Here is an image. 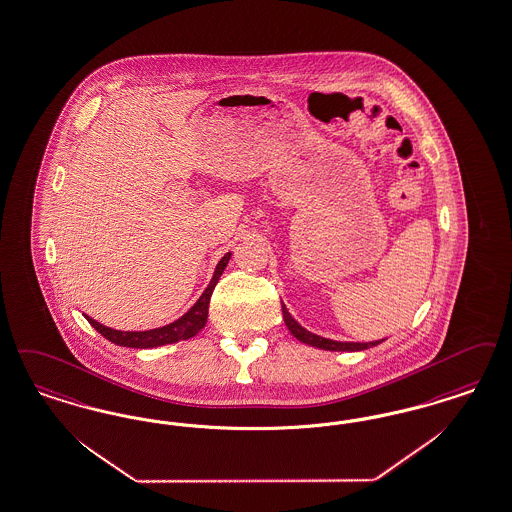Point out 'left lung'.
Here are the masks:
<instances>
[{
    "instance_id": "1",
    "label": "left lung",
    "mask_w": 512,
    "mask_h": 512,
    "mask_svg": "<svg viewBox=\"0 0 512 512\" xmlns=\"http://www.w3.org/2000/svg\"><path fill=\"white\" fill-rule=\"evenodd\" d=\"M282 312H284V322H286L287 329L291 331V335L301 341V343H307L310 347L324 348V350H341V352H354V350H366V348L377 347L379 343H383L385 339H379V341H369V343H348V341H333V339H326V337H320L312 331L303 328L289 312H287L286 305L282 303Z\"/></svg>"
}]
</instances>
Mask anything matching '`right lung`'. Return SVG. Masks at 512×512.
<instances>
[{"label":"right lung","mask_w":512,"mask_h":512,"mask_svg":"<svg viewBox=\"0 0 512 512\" xmlns=\"http://www.w3.org/2000/svg\"><path fill=\"white\" fill-rule=\"evenodd\" d=\"M230 255L232 253H226L225 257L219 261L209 286L205 287L202 297L194 303V307L190 308L186 314H183L179 320H175V322H171L167 326L146 329V331H120V329L106 328L103 324H99L97 320H93L91 316H85V318L110 343L120 345V347L154 348L190 339V337H194L196 333H200L204 329L205 322H207V310H209L211 293H213V289L217 286L221 274L225 272L226 265L230 261Z\"/></svg>","instance_id":"1"}]
</instances>
